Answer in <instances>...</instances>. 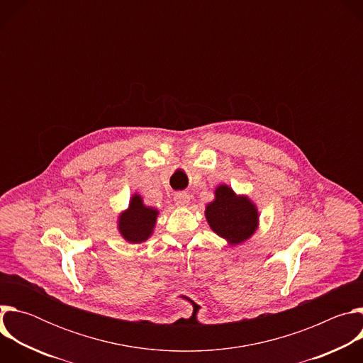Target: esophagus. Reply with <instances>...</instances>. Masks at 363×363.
Here are the masks:
<instances>
[{
	"instance_id": "1",
	"label": "esophagus",
	"mask_w": 363,
	"mask_h": 363,
	"mask_svg": "<svg viewBox=\"0 0 363 363\" xmlns=\"http://www.w3.org/2000/svg\"><path fill=\"white\" fill-rule=\"evenodd\" d=\"M174 201L177 202V205L179 206H185L189 203V195L186 192H177L174 195Z\"/></svg>"
}]
</instances>
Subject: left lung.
I'll return each mask as SVG.
<instances>
[{
    "mask_svg": "<svg viewBox=\"0 0 363 363\" xmlns=\"http://www.w3.org/2000/svg\"><path fill=\"white\" fill-rule=\"evenodd\" d=\"M257 210L244 196H237L234 191L221 185L216 191V201L206 206L205 217L210 227L231 244L247 240L257 227Z\"/></svg>",
    "mask_w": 363,
    "mask_h": 363,
    "instance_id": "1",
    "label": "left lung"
}]
</instances>
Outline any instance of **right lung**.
Instances as JSON below:
<instances>
[{
	"label": "right lung",
	"instance_id": "add662e5",
	"mask_svg": "<svg viewBox=\"0 0 363 363\" xmlns=\"http://www.w3.org/2000/svg\"><path fill=\"white\" fill-rule=\"evenodd\" d=\"M157 216V210L147 208L142 203L140 196L135 195L130 201L129 210L121 216L119 230L125 240L130 242H142L152 234Z\"/></svg>",
	"mask_w": 363,
	"mask_h": 363
}]
</instances>
